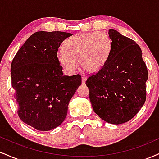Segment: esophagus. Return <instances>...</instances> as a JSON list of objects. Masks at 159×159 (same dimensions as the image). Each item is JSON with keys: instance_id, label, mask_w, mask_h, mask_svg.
Segmentation results:
<instances>
[{"instance_id": "34e87169", "label": "esophagus", "mask_w": 159, "mask_h": 159, "mask_svg": "<svg viewBox=\"0 0 159 159\" xmlns=\"http://www.w3.org/2000/svg\"><path fill=\"white\" fill-rule=\"evenodd\" d=\"M81 80H82V84H85L86 81H87V77L84 75L81 76Z\"/></svg>"}]
</instances>
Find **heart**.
I'll return each instance as SVG.
<instances>
[{"label":"heart","instance_id":"b5f03b06","mask_svg":"<svg viewBox=\"0 0 159 159\" xmlns=\"http://www.w3.org/2000/svg\"><path fill=\"white\" fill-rule=\"evenodd\" d=\"M112 39L105 32L81 34L65 42L63 48L57 52V60L63 70L73 74L79 67L90 73L105 66L112 52Z\"/></svg>","mask_w":159,"mask_h":159}]
</instances>
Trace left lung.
<instances>
[{"instance_id":"8db88e82","label":"left lung","mask_w":159,"mask_h":159,"mask_svg":"<svg viewBox=\"0 0 159 159\" xmlns=\"http://www.w3.org/2000/svg\"><path fill=\"white\" fill-rule=\"evenodd\" d=\"M108 34L113 43L110 57L86 85L94 112L104 121L119 125L132 119L145 102L148 71L134 40L114 29Z\"/></svg>"}]
</instances>
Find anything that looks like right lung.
Masks as SVG:
<instances>
[{"label":"right lung","instance_id":"obj_1","mask_svg":"<svg viewBox=\"0 0 159 159\" xmlns=\"http://www.w3.org/2000/svg\"><path fill=\"white\" fill-rule=\"evenodd\" d=\"M72 34L38 31L16 53L11 64L12 86L21 121L49 131L65 120L70 99L81 84L80 75H63L57 52Z\"/></svg>","mask_w":159,"mask_h":159}]
</instances>
